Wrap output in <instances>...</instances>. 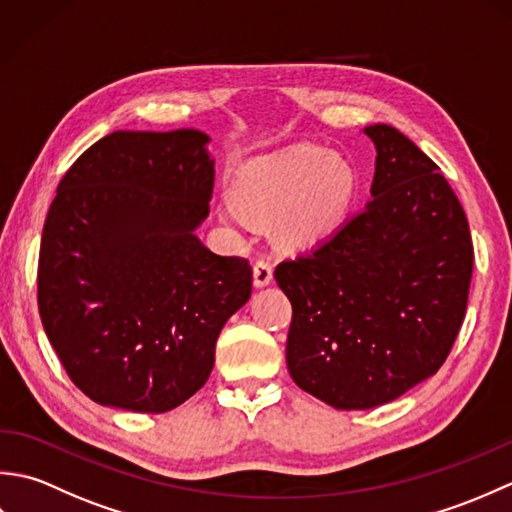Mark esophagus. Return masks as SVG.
<instances>
[{
  "label": "esophagus",
  "mask_w": 512,
  "mask_h": 512,
  "mask_svg": "<svg viewBox=\"0 0 512 512\" xmlns=\"http://www.w3.org/2000/svg\"><path fill=\"white\" fill-rule=\"evenodd\" d=\"M253 281L257 288H264L270 284V281H273V264H270L268 259H264V257L257 259L253 266Z\"/></svg>",
  "instance_id": "1"
}]
</instances>
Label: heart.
<instances>
[{
  "mask_svg": "<svg viewBox=\"0 0 512 512\" xmlns=\"http://www.w3.org/2000/svg\"><path fill=\"white\" fill-rule=\"evenodd\" d=\"M358 191L354 167L341 156L301 145L277 156L250 162L233 184L235 206L226 204L220 217L242 224V210L257 220H273L279 244L303 248L339 228L350 213Z\"/></svg>",
  "mask_w": 512,
  "mask_h": 512,
  "instance_id": "b5f03b06",
  "label": "heart"
}]
</instances>
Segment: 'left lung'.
Instances as JSON below:
<instances>
[{
  "label": "left lung",
  "mask_w": 512,
  "mask_h": 512,
  "mask_svg": "<svg viewBox=\"0 0 512 512\" xmlns=\"http://www.w3.org/2000/svg\"><path fill=\"white\" fill-rule=\"evenodd\" d=\"M376 145L372 200L275 268L292 303V380L334 409H372L438 372L462 328L473 242L440 167L389 125Z\"/></svg>",
  "instance_id": "1"
}]
</instances>
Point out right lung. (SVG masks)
<instances>
[{"label":"right lung","instance_id":"add662e5","mask_svg":"<svg viewBox=\"0 0 512 512\" xmlns=\"http://www.w3.org/2000/svg\"><path fill=\"white\" fill-rule=\"evenodd\" d=\"M198 129L114 132L76 158L43 224L37 301L72 383L105 407L165 413L209 378L250 299L244 257L206 248L213 160Z\"/></svg>","mask_w":512,"mask_h":512}]
</instances>
